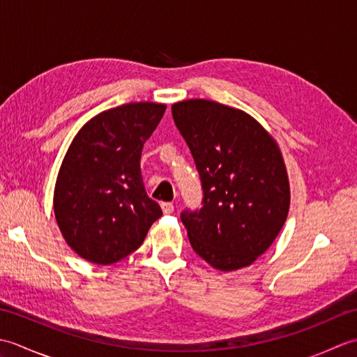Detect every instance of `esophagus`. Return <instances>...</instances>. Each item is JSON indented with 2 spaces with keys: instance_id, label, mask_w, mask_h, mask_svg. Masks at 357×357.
Instances as JSON below:
<instances>
[{
  "instance_id": "esophagus-1",
  "label": "esophagus",
  "mask_w": 357,
  "mask_h": 357,
  "mask_svg": "<svg viewBox=\"0 0 357 357\" xmlns=\"http://www.w3.org/2000/svg\"><path fill=\"white\" fill-rule=\"evenodd\" d=\"M161 208H162V211L165 215H170V213H173V210H174V207H173V204L172 202H162L161 204Z\"/></svg>"
}]
</instances>
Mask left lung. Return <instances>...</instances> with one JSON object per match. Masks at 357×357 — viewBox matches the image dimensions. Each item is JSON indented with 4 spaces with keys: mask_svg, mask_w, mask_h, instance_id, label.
Instances as JSON below:
<instances>
[{
    "mask_svg": "<svg viewBox=\"0 0 357 357\" xmlns=\"http://www.w3.org/2000/svg\"><path fill=\"white\" fill-rule=\"evenodd\" d=\"M202 185V207L184 210L193 250L222 271L252 265L285 224L290 185L271 135L239 109L207 100L172 105Z\"/></svg>",
    "mask_w": 357,
    "mask_h": 357,
    "instance_id": "1",
    "label": "left lung"
}]
</instances>
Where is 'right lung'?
Here are the masks:
<instances>
[{"instance_id": "obj_1", "label": "right lung", "mask_w": 357, "mask_h": 357, "mask_svg": "<svg viewBox=\"0 0 357 357\" xmlns=\"http://www.w3.org/2000/svg\"><path fill=\"white\" fill-rule=\"evenodd\" d=\"M164 104L130 102L101 112L75 136L59 169L53 210L67 244L110 265L138 250L162 210L141 176V151Z\"/></svg>"}]
</instances>
